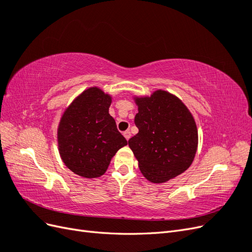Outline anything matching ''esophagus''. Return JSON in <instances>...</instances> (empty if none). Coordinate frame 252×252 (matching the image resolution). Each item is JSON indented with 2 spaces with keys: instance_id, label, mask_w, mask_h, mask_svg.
I'll return each mask as SVG.
<instances>
[{
  "instance_id": "obj_1",
  "label": "esophagus",
  "mask_w": 252,
  "mask_h": 252,
  "mask_svg": "<svg viewBox=\"0 0 252 252\" xmlns=\"http://www.w3.org/2000/svg\"><path fill=\"white\" fill-rule=\"evenodd\" d=\"M123 134H124L125 139H126L127 141L131 138V133H130V131H129V130H126V131H124V132H123Z\"/></svg>"
}]
</instances>
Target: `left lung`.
<instances>
[{"label": "left lung", "instance_id": "1", "mask_svg": "<svg viewBox=\"0 0 252 252\" xmlns=\"http://www.w3.org/2000/svg\"><path fill=\"white\" fill-rule=\"evenodd\" d=\"M139 132L128 141L144 177L163 183L191 165L197 147V129L191 113L177 96L158 90L135 100Z\"/></svg>", "mask_w": 252, "mask_h": 252}]
</instances>
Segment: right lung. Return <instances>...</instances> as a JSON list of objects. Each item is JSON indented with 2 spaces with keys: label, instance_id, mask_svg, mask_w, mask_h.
<instances>
[{
  "label": "right lung",
  "instance_id": "add662e5",
  "mask_svg": "<svg viewBox=\"0 0 252 252\" xmlns=\"http://www.w3.org/2000/svg\"><path fill=\"white\" fill-rule=\"evenodd\" d=\"M111 97L89 88L66 109L58 129L59 150L75 174L93 179L107 170L111 158L127 141L108 110Z\"/></svg>",
  "mask_w": 252,
  "mask_h": 252
}]
</instances>
